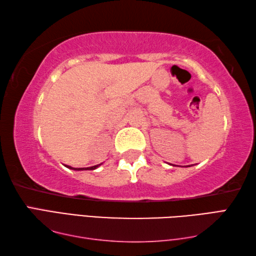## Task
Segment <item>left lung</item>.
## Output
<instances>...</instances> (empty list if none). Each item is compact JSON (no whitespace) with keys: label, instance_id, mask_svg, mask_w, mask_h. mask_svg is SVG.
Masks as SVG:
<instances>
[{"label":"left lung","instance_id":"obj_1","mask_svg":"<svg viewBox=\"0 0 256 256\" xmlns=\"http://www.w3.org/2000/svg\"><path fill=\"white\" fill-rule=\"evenodd\" d=\"M187 167H188V166H187Z\"/></svg>","mask_w":256,"mask_h":256}]
</instances>
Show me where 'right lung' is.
Wrapping results in <instances>:
<instances>
[{
  "label": "right lung",
  "mask_w": 256,
  "mask_h": 256,
  "mask_svg": "<svg viewBox=\"0 0 256 256\" xmlns=\"http://www.w3.org/2000/svg\"><path fill=\"white\" fill-rule=\"evenodd\" d=\"M101 164H99V165H96V166H91V167H84V168H74V167H72V166H68V165H64L66 166L67 168H69V170H96V168H98L99 167Z\"/></svg>",
  "instance_id": "obj_1"
}]
</instances>
